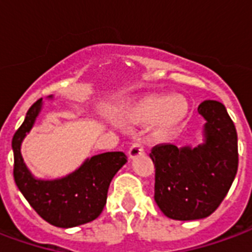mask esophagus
<instances>
[{
    "label": "esophagus",
    "mask_w": 252,
    "mask_h": 252,
    "mask_svg": "<svg viewBox=\"0 0 252 252\" xmlns=\"http://www.w3.org/2000/svg\"><path fill=\"white\" fill-rule=\"evenodd\" d=\"M144 152V148H143V144H141L140 141H136L133 144L131 145V148L128 150V158L129 159H135L137 158L139 155H141Z\"/></svg>",
    "instance_id": "1"
}]
</instances>
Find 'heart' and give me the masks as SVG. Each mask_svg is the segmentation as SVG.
<instances>
[{
	"mask_svg": "<svg viewBox=\"0 0 252 252\" xmlns=\"http://www.w3.org/2000/svg\"><path fill=\"white\" fill-rule=\"evenodd\" d=\"M188 109L189 105L183 96L152 93L124 104L121 108V117L133 126L152 123V136L155 139H167L183 124Z\"/></svg>",
	"mask_w": 252,
	"mask_h": 252,
	"instance_id": "1",
	"label": "heart"
}]
</instances>
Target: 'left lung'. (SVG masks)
<instances>
[{
	"label": "left lung",
	"instance_id": "left-lung-1",
	"mask_svg": "<svg viewBox=\"0 0 252 252\" xmlns=\"http://www.w3.org/2000/svg\"><path fill=\"white\" fill-rule=\"evenodd\" d=\"M197 112L206 119L203 144L195 148L160 144L150 154L155 164V202L175 220L211 215L238 171V135L224 105L206 100Z\"/></svg>",
	"mask_w": 252,
	"mask_h": 252
}]
</instances>
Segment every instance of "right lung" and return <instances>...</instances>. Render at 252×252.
I'll use <instances>...</instances> for the list:
<instances>
[{
  "instance_id": "right-lung-1",
  "label": "right lung",
  "mask_w": 252,
  "mask_h": 252,
  "mask_svg": "<svg viewBox=\"0 0 252 252\" xmlns=\"http://www.w3.org/2000/svg\"><path fill=\"white\" fill-rule=\"evenodd\" d=\"M41 108L42 98L29 108L25 120L13 136L14 182L33 210L52 225L70 228L89 223L101 214L112 179L126 163V154L94 155L64 178L36 179L24 163L21 144L34 126Z\"/></svg>"
}]
</instances>
